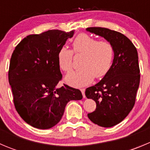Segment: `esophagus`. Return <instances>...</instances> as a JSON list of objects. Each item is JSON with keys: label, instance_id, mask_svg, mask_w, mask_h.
<instances>
[{"label": "esophagus", "instance_id": "1", "mask_svg": "<svg viewBox=\"0 0 150 150\" xmlns=\"http://www.w3.org/2000/svg\"><path fill=\"white\" fill-rule=\"evenodd\" d=\"M81 92H82L83 96V98H85L86 97V95H85V88H81Z\"/></svg>", "mask_w": 150, "mask_h": 150}]
</instances>
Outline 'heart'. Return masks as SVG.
Wrapping results in <instances>:
<instances>
[{
	"mask_svg": "<svg viewBox=\"0 0 150 150\" xmlns=\"http://www.w3.org/2000/svg\"><path fill=\"white\" fill-rule=\"evenodd\" d=\"M72 50L62 47L57 53L59 67L64 72H69L73 66V54L83 55L81 69L72 71L65 76V82L74 87L91 83L94 78H104L111 69L115 55L112 43L107 40H97L95 38L81 33L74 39Z\"/></svg>",
	"mask_w": 150,
	"mask_h": 150,
	"instance_id": "heart-1",
	"label": "heart"
}]
</instances>
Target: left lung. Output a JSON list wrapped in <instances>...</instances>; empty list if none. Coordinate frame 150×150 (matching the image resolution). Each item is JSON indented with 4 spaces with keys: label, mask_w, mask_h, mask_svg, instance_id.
Masks as SVG:
<instances>
[{
    "label": "left lung",
    "mask_w": 150,
    "mask_h": 150,
    "mask_svg": "<svg viewBox=\"0 0 150 150\" xmlns=\"http://www.w3.org/2000/svg\"><path fill=\"white\" fill-rule=\"evenodd\" d=\"M86 30L104 38L115 50L108 73L85 92L86 97L96 104L95 111L88 113V117L99 126H114L125 119L135 104L140 82L138 53L132 42L119 32L99 27Z\"/></svg>",
    "instance_id": "8db88e82"
}]
</instances>
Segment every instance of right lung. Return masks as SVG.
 <instances>
[{"instance_id": "right-lung-1", "label": "right lung", "mask_w": 150, "mask_h": 150, "mask_svg": "<svg viewBox=\"0 0 150 150\" xmlns=\"http://www.w3.org/2000/svg\"><path fill=\"white\" fill-rule=\"evenodd\" d=\"M74 31L50 30L27 36L13 50L8 82L15 109L29 125L48 129L57 125L71 100H81L79 89L67 85L58 88L62 79L57 53Z\"/></svg>"}]
</instances>
